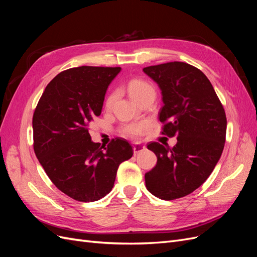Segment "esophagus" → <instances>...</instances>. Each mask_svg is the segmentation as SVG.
I'll return each instance as SVG.
<instances>
[{
	"instance_id": "obj_1",
	"label": "esophagus",
	"mask_w": 257,
	"mask_h": 257,
	"mask_svg": "<svg viewBox=\"0 0 257 257\" xmlns=\"http://www.w3.org/2000/svg\"><path fill=\"white\" fill-rule=\"evenodd\" d=\"M144 150H146V146H144V145H142V144H135V145L133 146L134 154H137V153L142 152V151H144Z\"/></svg>"
}]
</instances>
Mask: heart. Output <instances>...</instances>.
<instances>
[{"mask_svg": "<svg viewBox=\"0 0 257 257\" xmlns=\"http://www.w3.org/2000/svg\"><path fill=\"white\" fill-rule=\"evenodd\" d=\"M127 90H128L131 97L133 98L135 102L137 99L142 98L144 96L154 95V93H155L152 85L142 79H132L131 81H128ZM116 96H118V93H116L115 91L108 94V96L106 97V100H105V107L107 108V109L111 108V106L114 103V100L116 99ZM146 127H147L146 122L132 123V124H127V125L123 127V133L127 136H131V137H138L139 135L143 134V132L146 130Z\"/></svg>", "mask_w": 257, "mask_h": 257, "instance_id": "obj_1", "label": "heart"}]
</instances>
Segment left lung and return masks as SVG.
I'll return each mask as SVG.
<instances>
[{
    "label": "left lung",
    "mask_w": 257,
    "mask_h": 257,
    "mask_svg": "<svg viewBox=\"0 0 257 257\" xmlns=\"http://www.w3.org/2000/svg\"><path fill=\"white\" fill-rule=\"evenodd\" d=\"M143 71L162 93L163 134L177 136L174 148L148 145L158 163L145 175L147 190L164 200L180 198L198 189L213 172L224 149L226 115L211 82L198 68L176 61Z\"/></svg>",
    "instance_id": "left-lung-1"
}]
</instances>
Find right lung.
<instances>
[{"mask_svg":"<svg viewBox=\"0 0 257 257\" xmlns=\"http://www.w3.org/2000/svg\"><path fill=\"white\" fill-rule=\"evenodd\" d=\"M121 67L80 66L57 75L33 114L34 151L57 188L79 201L109 193L122 162L133 148L115 138L107 147L93 143L88 124L102 112L108 85Z\"/></svg>","mask_w":257,"mask_h":257,"instance_id":"obj_1","label":"right lung"}]
</instances>
